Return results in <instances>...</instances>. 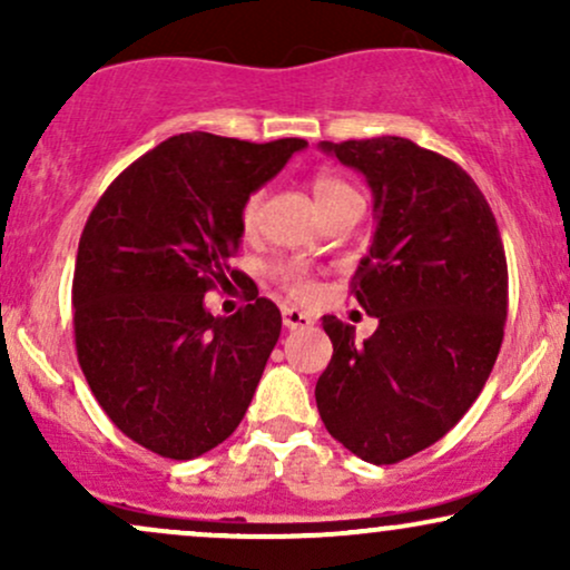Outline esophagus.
<instances>
[{
	"instance_id": "obj_1",
	"label": "esophagus",
	"mask_w": 570,
	"mask_h": 570,
	"mask_svg": "<svg viewBox=\"0 0 570 570\" xmlns=\"http://www.w3.org/2000/svg\"><path fill=\"white\" fill-rule=\"evenodd\" d=\"M281 316H284L286 330H305V326H313V322H316L311 313L299 311V307H284V313H281Z\"/></svg>"
}]
</instances>
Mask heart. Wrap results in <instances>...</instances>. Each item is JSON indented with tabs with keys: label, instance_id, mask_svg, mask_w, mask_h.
Here are the masks:
<instances>
[{
	"label": "heart",
	"instance_id": "heart-1",
	"mask_svg": "<svg viewBox=\"0 0 570 570\" xmlns=\"http://www.w3.org/2000/svg\"><path fill=\"white\" fill-rule=\"evenodd\" d=\"M348 193H353V189L345 185L343 179H337V176L322 174L313 179V198H316L318 208H326L330 203H335L337 198H343V195ZM259 212H263V193H252L244 200V206H240V230L252 233L259 222ZM276 278L294 294V297H307V294H313V289H316L307 267L299 263L278 265Z\"/></svg>",
	"mask_w": 570,
	"mask_h": 570
}]
</instances>
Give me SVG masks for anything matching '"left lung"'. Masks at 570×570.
<instances>
[{
    "mask_svg": "<svg viewBox=\"0 0 570 570\" xmlns=\"http://www.w3.org/2000/svg\"><path fill=\"white\" fill-rule=\"evenodd\" d=\"M364 174L375 235L351 292L375 335L324 316L332 362L316 383L326 431L367 463L442 440L480 396L507 324L509 273L485 195L453 160L402 136L322 141Z\"/></svg>",
    "mask_w": 570,
    "mask_h": 570,
    "instance_id": "left-lung-1",
    "label": "left lung"
}]
</instances>
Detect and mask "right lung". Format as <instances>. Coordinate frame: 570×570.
Segmentation results:
<instances>
[{"instance_id":"right-lung-1","label":"right lung","mask_w":570,"mask_h":570,"mask_svg":"<svg viewBox=\"0 0 570 570\" xmlns=\"http://www.w3.org/2000/svg\"><path fill=\"white\" fill-rule=\"evenodd\" d=\"M305 139L171 136L130 163L77 248L75 343L90 391L122 434L189 461L244 421L281 335L267 297L214 318L203 294L238 278L240 206Z\"/></svg>"}]
</instances>
